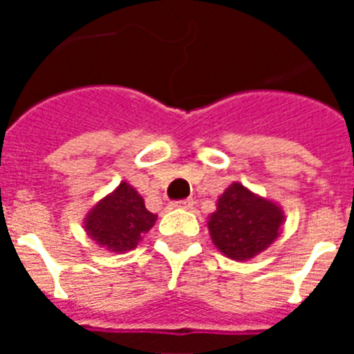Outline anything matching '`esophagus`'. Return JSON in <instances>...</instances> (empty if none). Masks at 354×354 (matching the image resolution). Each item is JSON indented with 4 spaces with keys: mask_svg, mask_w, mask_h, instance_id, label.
<instances>
[{
    "mask_svg": "<svg viewBox=\"0 0 354 354\" xmlns=\"http://www.w3.org/2000/svg\"><path fill=\"white\" fill-rule=\"evenodd\" d=\"M174 207H178V208H185V210H192V208L195 207V201H193V199L176 201V203H174Z\"/></svg>",
    "mask_w": 354,
    "mask_h": 354,
    "instance_id": "1",
    "label": "esophagus"
}]
</instances>
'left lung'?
Returning <instances> with one entry per match:
<instances>
[{
  "label": "left lung",
  "instance_id": "obj_1",
  "mask_svg": "<svg viewBox=\"0 0 354 354\" xmlns=\"http://www.w3.org/2000/svg\"><path fill=\"white\" fill-rule=\"evenodd\" d=\"M284 212L273 203L252 193L241 182L220 195L208 216V231L216 248L231 260H252L281 235Z\"/></svg>",
  "mask_w": 354,
  "mask_h": 354
}]
</instances>
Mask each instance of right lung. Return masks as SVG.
<instances>
[{
  "mask_svg": "<svg viewBox=\"0 0 354 354\" xmlns=\"http://www.w3.org/2000/svg\"><path fill=\"white\" fill-rule=\"evenodd\" d=\"M155 220L157 214L147 210L142 195L129 182H121L88 210L83 223L96 245L109 252L123 254L138 246Z\"/></svg>",
  "mask_w": 354,
  "mask_h": 354,
  "instance_id": "add662e5",
  "label": "right lung"
}]
</instances>
